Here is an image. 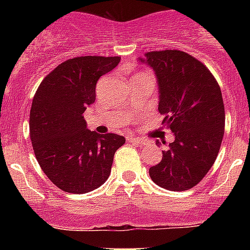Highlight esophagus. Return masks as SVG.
<instances>
[{"instance_id": "1", "label": "esophagus", "mask_w": 250, "mask_h": 250, "mask_svg": "<svg viewBox=\"0 0 250 250\" xmlns=\"http://www.w3.org/2000/svg\"><path fill=\"white\" fill-rule=\"evenodd\" d=\"M129 140L131 141V143H134V144H138V145L147 144V141L144 140V139H141V138H130Z\"/></svg>"}]
</instances>
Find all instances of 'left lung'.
Returning a JSON list of instances; mask_svg holds the SVG:
<instances>
[{
	"label": "left lung",
	"mask_w": 250,
	"mask_h": 250,
	"mask_svg": "<svg viewBox=\"0 0 250 250\" xmlns=\"http://www.w3.org/2000/svg\"><path fill=\"white\" fill-rule=\"evenodd\" d=\"M139 60L155 71L159 112L175 136L149 169L150 178L167 190L191 189L213 167L222 145L225 111L219 85L204 63L184 51H151Z\"/></svg>",
	"instance_id": "1"
}]
</instances>
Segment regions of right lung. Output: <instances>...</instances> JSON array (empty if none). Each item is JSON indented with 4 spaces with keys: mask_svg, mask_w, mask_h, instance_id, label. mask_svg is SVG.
I'll return each mask as SVG.
<instances>
[{
    "mask_svg": "<svg viewBox=\"0 0 250 250\" xmlns=\"http://www.w3.org/2000/svg\"><path fill=\"white\" fill-rule=\"evenodd\" d=\"M120 57L80 56L60 63L40 83L30 111L35 156L51 182L66 193L98 189L111 173L124 136L87 130L83 112L96 99V83Z\"/></svg>",
    "mask_w": 250,
    "mask_h": 250,
    "instance_id": "right-lung-1",
    "label": "right lung"
}]
</instances>
